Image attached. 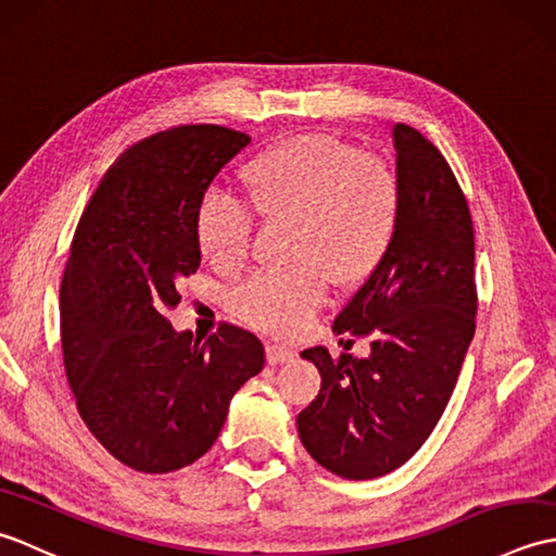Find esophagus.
I'll use <instances>...</instances> for the list:
<instances>
[{"label": "esophagus", "mask_w": 556, "mask_h": 556, "mask_svg": "<svg viewBox=\"0 0 556 556\" xmlns=\"http://www.w3.org/2000/svg\"><path fill=\"white\" fill-rule=\"evenodd\" d=\"M293 358V349L285 344H267V363L277 365V363H287Z\"/></svg>", "instance_id": "obj_1"}]
</instances>
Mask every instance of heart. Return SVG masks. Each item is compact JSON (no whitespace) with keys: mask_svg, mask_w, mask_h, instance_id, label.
Here are the masks:
<instances>
[{"mask_svg":"<svg viewBox=\"0 0 556 556\" xmlns=\"http://www.w3.org/2000/svg\"><path fill=\"white\" fill-rule=\"evenodd\" d=\"M241 198L210 191L195 210L200 255L219 269L251 251L255 217H291L289 265L255 271L233 291L245 323L296 334L323 308L329 287H356L392 253L404 219V184L387 160L325 134H303L260 150L243 164Z\"/></svg>","mask_w":556,"mask_h":556,"instance_id":"1","label":"heart"}]
</instances>
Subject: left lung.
<instances>
[{"label":"left lung","instance_id":"1","mask_svg":"<svg viewBox=\"0 0 556 556\" xmlns=\"http://www.w3.org/2000/svg\"><path fill=\"white\" fill-rule=\"evenodd\" d=\"M404 219L392 253L334 320L337 334L370 339V356H301L320 392L299 413L308 454L332 473L372 480L418 452L452 396L476 334V236L468 200L428 138L394 126Z\"/></svg>","mask_w":556,"mask_h":556}]
</instances>
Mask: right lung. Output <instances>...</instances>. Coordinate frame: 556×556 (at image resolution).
I'll use <instances>...</instances> for the list:
<instances>
[{
  "label": "right lung",
  "mask_w": 556,
  "mask_h": 556,
  "mask_svg": "<svg viewBox=\"0 0 556 556\" xmlns=\"http://www.w3.org/2000/svg\"><path fill=\"white\" fill-rule=\"evenodd\" d=\"M251 138L186 124L128 148L78 219L59 291L64 368L83 422L128 468L169 473L215 444L229 401L263 370L255 334L174 332L176 285L200 267L193 217Z\"/></svg>",
  "instance_id": "add662e5"
}]
</instances>
